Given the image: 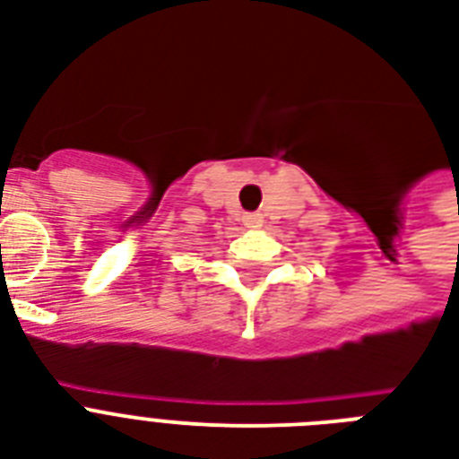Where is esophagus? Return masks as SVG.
I'll return each mask as SVG.
<instances>
[{"mask_svg": "<svg viewBox=\"0 0 459 459\" xmlns=\"http://www.w3.org/2000/svg\"><path fill=\"white\" fill-rule=\"evenodd\" d=\"M259 223V216L257 214H247L245 216V226H250V229H255Z\"/></svg>", "mask_w": 459, "mask_h": 459, "instance_id": "obj_1", "label": "esophagus"}]
</instances>
